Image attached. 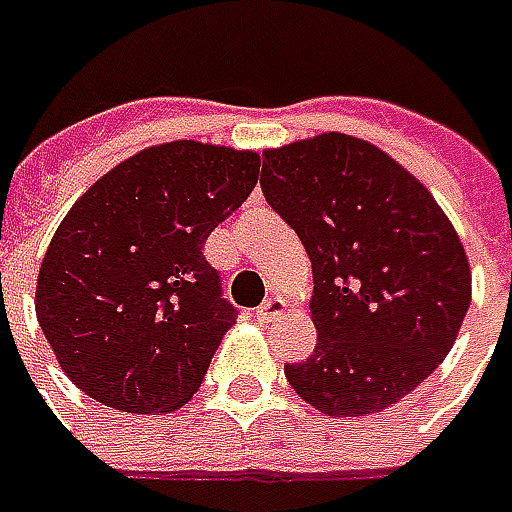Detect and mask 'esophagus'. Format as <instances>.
Here are the masks:
<instances>
[{"label":"esophagus","mask_w":512,"mask_h":512,"mask_svg":"<svg viewBox=\"0 0 512 512\" xmlns=\"http://www.w3.org/2000/svg\"><path fill=\"white\" fill-rule=\"evenodd\" d=\"M282 310H285V302L274 296V299H266L263 305L257 307L255 316H257V321H274L277 316H282Z\"/></svg>","instance_id":"obj_1"}]
</instances>
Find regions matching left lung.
<instances>
[{"mask_svg":"<svg viewBox=\"0 0 512 512\" xmlns=\"http://www.w3.org/2000/svg\"><path fill=\"white\" fill-rule=\"evenodd\" d=\"M260 188L313 263V355L285 363L307 405L366 416L441 366L471 305L452 221L421 182L368 141L324 132L266 149Z\"/></svg>","mask_w":512,"mask_h":512,"instance_id":"obj_1","label":"left lung"}]
</instances>
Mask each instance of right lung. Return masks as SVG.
<instances>
[{
    "label": "right lung",
    "instance_id": "add662e5",
    "mask_svg": "<svg viewBox=\"0 0 512 512\" xmlns=\"http://www.w3.org/2000/svg\"><path fill=\"white\" fill-rule=\"evenodd\" d=\"M257 174V152L171 141L74 202L38 271L35 313L80 391L124 413H169L199 391L238 318L202 249Z\"/></svg>",
    "mask_w": 512,
    "mask_h": 512
}]
</instances>
